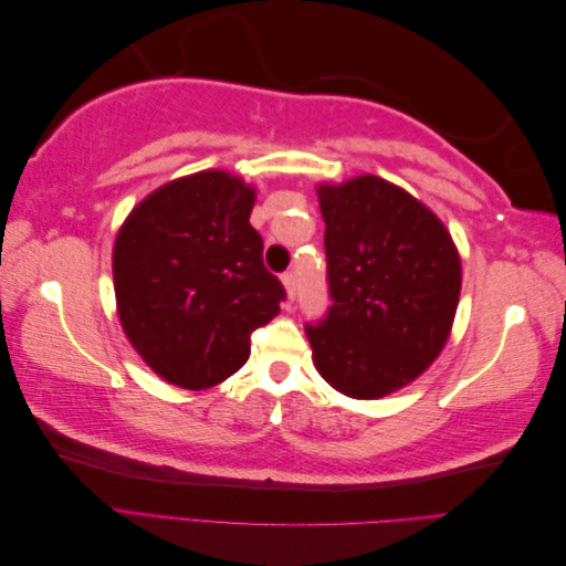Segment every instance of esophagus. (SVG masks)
<instances>
[{"label":"esophagus","mask_w":566,"mask_h":566,"mask_svg":"<svg viewBox=\"0 0 566 566\" xmlns=\"http://www.w3.org/2000/svg\"><path fill=\"white\" fill-rule=\"evenodd\" d=\"M283 285H285V293H287V300L293 302L295 295H297V279H295V271H285L281 276Z\"/></svg>","instance_id":"esophagus-1"}]
</instances>
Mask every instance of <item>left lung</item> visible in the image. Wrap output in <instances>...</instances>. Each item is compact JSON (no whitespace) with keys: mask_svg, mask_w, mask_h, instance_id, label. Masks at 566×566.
I'll use <instances>...</instances> for the list:
<instances>
[{"mask_svg":"<svg viewBox=\"0 0 566 566\" xmlns=\"http://www.w3.org/2000/svg\"><path fill=\"white\" fill-rule=\"evenodd\" d=\"M331 306L304 331L323 380L380 399L439 356L460 297L447 227L403 188L364 175L318 186Z\"/></svg>","mask_w":566,"mask_h":566,"instance_id":"obj_1","label":"left lung"}]
</instances>
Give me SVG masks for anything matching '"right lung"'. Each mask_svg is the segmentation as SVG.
<instances>
[{"label": "right lung", "mask_w": 566, "mask_h": 566, "mask_svg": "<svg viewBox=\"0 0 566 566\" xmlns=\"http://www.w3.org/2000/svg\"><path fill=\"white\" fill-rule=\"evenodd\" d=\"M252 205L250 186L208 169L153 191L115 238L119 323L167 382H224L248 361L250 335L281 312L285 290L264 266Z\"/></svg>", "instance_id": "right-lung-1"}]
</instances>
